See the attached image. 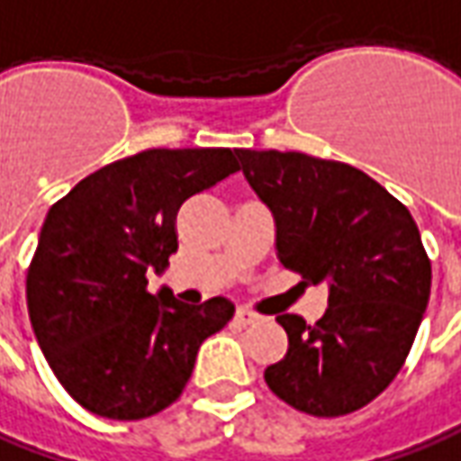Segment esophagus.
<instances>
[{
	"instance_id": "esophagus-1",
	"label": "esophagus",
	"mask_w": 461,
	"mask_h": 461,
	"mask_svg": "<svg viewBox=\"0 0 461 461\" xmlns=\"http://www.w3.org/2000/svg\"><path fill=\"white\" fill-rule=\"evenodd\" d=\"M234 318H237V322H240V325H252V322L259 321V315H257V312H252V310H247V308L237 310V315H234Z\"/></svg>"
}]
</instances>
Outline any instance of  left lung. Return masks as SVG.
Returning a JSON list of instances; mask_svg holds the SVG:
<instances>
[{"instance_id":"obj_1","label":"left lung","mask_w":461,"mask_h":461,"mask_svg":"<svg viewBox=\"0 0 461 461\" xmlns=\"http://www.w3.org/2000/svg\"><path fill=\"white\" fill-rule=\"evenodd\" d=\"M237 156L275 214L280 262L330 290L318 322L277 318L290 348L265 381L303 414H353L402 371L424 318L431 262L419 227L361 168L297 151Z\"/></svg>"}]
</instances>
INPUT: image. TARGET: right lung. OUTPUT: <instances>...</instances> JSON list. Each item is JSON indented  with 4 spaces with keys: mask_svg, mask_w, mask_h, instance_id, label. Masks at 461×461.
I'll return each instance as SVG.
<instances>
[{
    "mask_svg": "<svg viewBox=\"0 0 461 461\" xmlns=\"http://www.w3.org/2000/svg\"><path fill=\"white\" fill-rule=\"evenodd\" d=\"M231 149H149L103 166L50 206L27 270V308L50 368L93 414L136 421L186 388L224 297L184 305L149 293L178 249L181 204L240 171Z\"/></svg>",
    "mask_w": 461,
    "mask_h": 461,
    "instance_id": "obj_1",
    "label": "right lung"
}]
</instances>
